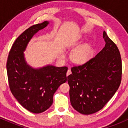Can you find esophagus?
Instances as JSON below:
<instances>
[{"label":"esophagus","instance_id":"34e87169","mask_svg":"<svg viewBox=\"0 0 128 128\" xmlns=\"http://www.w3.org/2000/svg\"><path fill=\"white\" fill-rule=\"evenodd\" d=\"M71 73H72V72H71V70L70 69V68H68V70H67V72H66V76H68V75H70Z\"/></svg>","mask_w":128,"mask_h":128}]
</instances>
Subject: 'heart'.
I'll return each mask as SVG.
<instances>
[{"instance_id": "b5f03b06", "label": "heart", "mask_w": 128, "mask_h": 128, "mask_svg": "<svg viewBox=\"0 0 128 128\" xmlns=\"http://www.w3.org/2000/svg\"><path fill=\"white\" fill-rule=\"evenodd\" d=\"M82 40L81 35H78L76 37L73 43L74 46L78 45ZM92 47L90 44H84L78 46L71 52L70 58L72 61L76 63H83L88 59L92 54Z\"/></svg>"}]
</instances>
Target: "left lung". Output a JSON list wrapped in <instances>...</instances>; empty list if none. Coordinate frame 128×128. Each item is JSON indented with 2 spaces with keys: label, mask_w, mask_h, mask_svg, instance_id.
I'll use <instances>...</instances> for the list:
<instances>
[{
  "label": "left lung",
  "mask_w": 128,
  "mask_h": 128,
  "mask_svg": "<svg viewBox=\"0 0 128 128\" xmlns=\"http://www.w3.org/2000/svg\"><path fill=\"white\" fill-rule=\"evenodd\" d=\"M106 44L96 56L71 67L67 77L70 99L78 112L90 115L100 110L118 90L122 80V60L116 44L105 31Z\"/></svg>",
  "instance_id": "left-lung-1"
}]
</instances>
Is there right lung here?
<instances>
[{
  "instance_id": "obj_1",
  "label": "right lung",
  "mask_w": 128,
  "mask_h": 128,
  "mask_svg": "<svg viewBox=\"0 0 128 128\" xmlns=\"http://www.w3.org/2000/svg\"><path fill=\"white\" fill-rule=\"evenodd\" d=\"M45 21L30 26L16 38L9 52L7 74L11 93L24 108L34 114H40L53 102V96L66 81L67 66H45L33 69L25 62L24 52L31 38L46 28Z\"/></svg>"
}]
</instances>
